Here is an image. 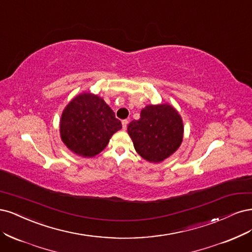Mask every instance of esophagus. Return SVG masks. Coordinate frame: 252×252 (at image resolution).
Wrapping results in <instances>:
<instances>
[{
	"instance_id": "1",
	"label": "esophagus",
	"mask_w": 252,
	"mask_h": 252,
	"mask_svg": "<svg viewBox=\"0 0 252 252\" xmlns=\"http://www.w3.org/2000/svg\"><path fill=\"white\" fill-rule=\"evenodd\" d=\"M121 124H123V128H124L125 131H126V126H127V124H128V121H127L126 119H124L123 121H121Z\"/></svg>"
}]
</instances>
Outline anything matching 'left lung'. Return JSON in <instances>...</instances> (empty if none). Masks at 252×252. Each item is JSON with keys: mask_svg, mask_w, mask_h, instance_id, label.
I'll return each mask as SVG.
<instances>
[{"mask_svg": "<svg viewBox=\"0 0 252 252\" xmlns=\"http://www.w3.org/2000/svg\"><path fill=\"white\" fill-rule=\"evenodd\" d=\"M127 133L136 152L145 160L158 163L180 147L183 124L172 105H148L141 111L139 119L129 123Z\"/></svg>", "mask_w": 252, "mask_h": 252, "instance_id": "obj_1", "label": "left lung"}]
</instances>
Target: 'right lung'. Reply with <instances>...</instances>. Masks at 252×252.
I'll use <instances>...</instances> for the list:
<instances>
[{"label": "right lung", "mask_w": 252, "mask_h": 252, "mask_svg": "<svg viewBox=\"0 0 252 252\" xmlns=\"http://www.w3.org/2000/svg\"><path fill=\"white\" fill-rule=\"evenodd\" d=\"M60 128L62 140L72 152L93 157L107 147L121 123L100 97L85 93L63 110Z\"/></svg>", "instance_id": "1"}]
</instances>
